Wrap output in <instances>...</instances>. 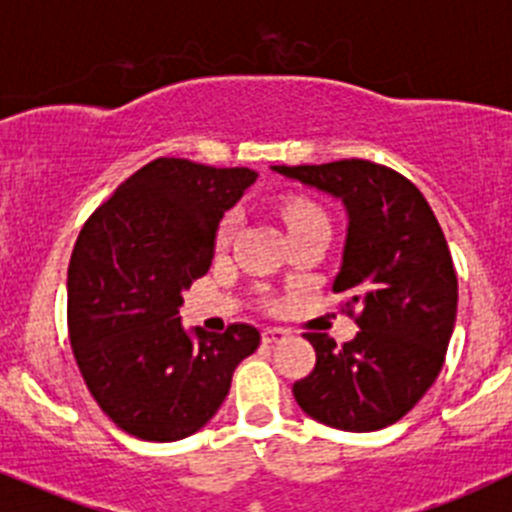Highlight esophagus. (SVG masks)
<instances>
[{
    "mask_svg": "<svg viewBox=\"0 0 512 512\" xmlns=\"http://www.w3.org/2000/svg\"><path fill=\"white\" fill-rule=\"evenodd\" d=\"M285 337H287V330H282V327H265V330H262V340H265L267 345L285 340Z\"/></svg>",
    "mask_w": 512,
    "mask_h": 512,
    "instance_id": "1",
    "label": "esophagus"
}]
</instances>
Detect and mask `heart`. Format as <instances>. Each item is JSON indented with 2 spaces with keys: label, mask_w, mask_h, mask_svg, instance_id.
I'll return each instance as SVG.
<instances>
[{
  "label": "heart",
  "mask_w": 512,
  "mask_h": 512,
  "mask_svg": "<svg viewBox=\"0 0 512 512\" xmlns=\"http://www.w3.org/2000/svg\"><path fill=\"white\" fill-rule=\"evenodd\" d=\"M282 217L287 220L290 230L295 227H305V225H327V215L310 200H290L282 205ZM237 230V217L235 215H227L222 220L220 230H217V247H227L235 237Z\"/></svg>",
  "instance_id": "obj_1"
}]
</instances>
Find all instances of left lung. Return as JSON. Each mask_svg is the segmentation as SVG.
Returning <instances> with one entry per match:
<instances>
[{"mask_svg":"<svg viewBox=\"0 0 512 512\" xmlns=\"http://www.w3.org/2000/svg\"><path fill=\"white\" fill-rule=\"evenodd\" d=\"M272 170L345 205L347 237L332 290L350 295L347 310L360 307V332L342 347L325 332H305L317 362L292 395L330 428H388L428 393L453 335L458 277L443 230L423 192L390 167L340 160Z\"/></svg>","mask_w":512,"mask_h":512,"instance_id":"left-lung-1","label":"left lung"}]
</instances>
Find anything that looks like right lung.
Instances as JSON below:
<instances>
[{
    "label": "right lung",
    "instance_id": "right-lung-1",
    "mask_svg": "<svg viewBox=\"0 0 512 512\" xmlns=\"http://www.w3.org/2000/svg\"><path fill=\"white\" fill-rule=\"evenodd\" d=\"M257 180L247 167L160 157L84 222L67 270L74 360L117 428L152 443L197 433L260 345L252 325L222 335L180 320L182 292L205 275L225 212Z\"/></svg>",
    "mask_w": 512,
    "mask_h": 512
}]
</instances>
